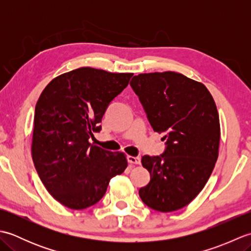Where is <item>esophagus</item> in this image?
<instances>
[{
  "instance_id": "34e87169",
  "label": "esophagus",
  "mask_w": 251,
  "mask_h": 251,
  "mask_svg": "<svg viewBox=\"0 0 251 251\" xmlns=\"http://www.w3.org/2000/svg\"><path fill=\"white\" fill-rule=\"evenodd\" d=\"M127 161H128V163H130V164H136V165H138V164H140L141 159H140L139 156H131V155H128V156H127Z\"/></svg>"
}]
</instances>
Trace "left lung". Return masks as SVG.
<instances>
[{
  "label": "left lung",
  "instance_id": "1",
  "mask_svg": "<svg viewBox=\"0 0 251 251\" xmlns=\"http://www.w3.org/2000/svg\"><path fill=\"white\" fill-rule=\"evenodd\" d=\"M130 86L154 131L164 132L166 140L161 156L141 158L151 179L139 195L154 210L181 209L204 188L219 155L215 100L204 84L172 71L138 74Z\"/></svg>",
  "mask_w": 251,
  "mask_h": 251
}]
</instances>
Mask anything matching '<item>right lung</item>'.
<instances>
[{"label":"right lung","mask_w":251,"mask_h":251,"mask_svg":"<svg viewBox=\"0 0 251 251\" xmlns=\"http://www.w3.org/2000/svg\"><path fill=\"white\" fill-rule=\"evenodd\" d=\"M132 75L78 68L51 79L37 100L32 158L46 190L70 209L98 202L128 165L125 153L90 145L89 138Z\"/></svg>","instance_id":"obj_1"}]
</instances>
